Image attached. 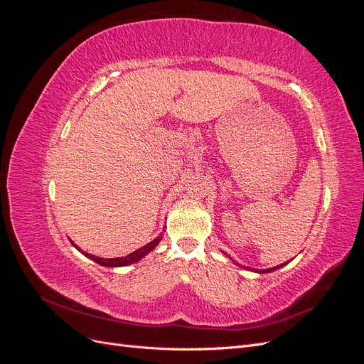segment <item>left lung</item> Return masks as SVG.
Masks as SVG:
<instances>
[{"instance_id": "1", "label": "left lung", "mask_w": 364, "mask_h": 364, "mask_svg": "<svg viewBox=\"0 0 364 364\" xmlns=\"http://www.w3.org/2000/svg\"><path fill=\"white\" fill-rule=\"evenodd\" d=\"M285 264V262H284ZM284 264H281V266H277V267H272V269H264V270H255V272H258V273H269V272H273V270H277V269H279V267H282ZM240 266V264H238Z\"/></svg>"}]
</instances>
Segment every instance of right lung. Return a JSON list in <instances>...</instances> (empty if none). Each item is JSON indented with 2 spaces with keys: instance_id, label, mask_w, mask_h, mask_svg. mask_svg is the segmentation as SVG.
I'll return each instance as SVG.
<instances>
[{
  "instance_id": "obj_1",
  "label": "right lung",
  "mask_w": 364,
  "mask_h": 364,
  "mask_svg": "<svg viewBox=\"0 0 364 364\" xmlns=\"http://www.w3.org/2000/svg\"><path fill=\"white\" fill-rule=\"evenodd\" d=\"M162 235L164 234H161L159 237H156L155 240L153 241H150L149 245H146V246H142L141 249H138V250H135V252H132L130 255H127V257H121V258H98V257H95V255H91V253H86V252H82L79 247H77L74 243H73V246H75L77 249H79L85 257H87V258H91L92 261H95L97 264H100V266H105V267H121V266H129V264H134V262H136V261H139L142 257L144 255H147L149 252H151L153 249H155L156 246H158V243L159 241L162 240Z\"/></svg>"
}]
</instances>
